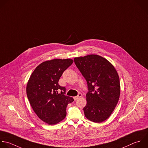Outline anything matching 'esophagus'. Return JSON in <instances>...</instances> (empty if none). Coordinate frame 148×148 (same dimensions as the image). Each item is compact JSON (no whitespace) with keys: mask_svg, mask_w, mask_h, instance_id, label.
I'll return each mask as SVG.
<instances>
[{"mask_svg":"<svg viewBox=\"0 0 148 148\" xmlns=\"http://www.w3.org/2000/svg\"><path fill=\"white\" fill-rule=\"evenodd\" d=\"M82 96V94L81 93H79L78 94V95L77 96H74V100L75 101H76L77 99H78V98H79L80 97H81Z\"/></svg>","mask_w":148,"mask_h":148,"instance_id":"1","label":"esophagus"}]
</instances>
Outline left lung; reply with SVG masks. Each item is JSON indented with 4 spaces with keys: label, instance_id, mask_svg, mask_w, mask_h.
Masks as SVG:
<instances>
[{
    "label": "left lung",
    "instance_id": "1",
    "mask_svg": "<svg viewBox=\"0 0 148 148\" xmlns=\"http://www.w3.org/2000/svg\"><path fill=\"white\" fill-rule=\"evenodd\" d=\"M74 63L88 85L85 116L94 123L103 122L110 117L119 99L117 72L108 60L96 55L75 58Z\"/></svg>",
    "mask_w": 148,
    "mask_h": 148
}]
</instances>
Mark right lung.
Wrapping results in <instances>:
<instances>
[{
  "label": "right lung",
  "instance_id": "right-lung-1",
  "mask_svg": "<svg viewBox=\"0 0 148 148\" xmlns=\"http://www.w3.org/2000/svg\"><path fill=\"white\" fill-rule=\"evenodd\" d=\"M73 63L70 59L44 62L36 67L28 82L27 95L30 105L38 117L49 125L62 121L67 105L74 101L66 95V88L58 83Z\"/></svg>",
  "mask_w": 148,
  "mask_h": 148
}]
</instances>
